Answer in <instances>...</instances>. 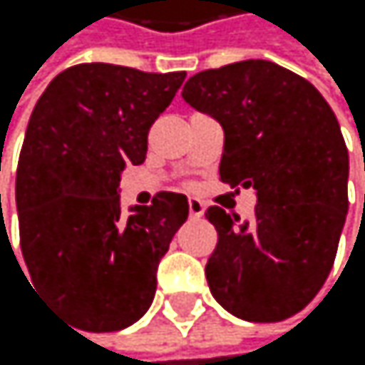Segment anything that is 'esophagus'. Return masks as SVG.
<instances>
[{
  "instance_id": "esophagus-1",
  "label": "esophagus",
  "mask_w": 365,
  "mask_h": 365,
  "mask_svg": "<svg viewBox=\"0 0 365 365\" xmlns=\"http://www.w3.org/2000/svg\"><path fill=\"white\" fill-rule=\"evenodd\" d=\"M188 212H190V219L203 217V212H205L203 201H199V199H188Z\"/></svg>"
}]
</instances>
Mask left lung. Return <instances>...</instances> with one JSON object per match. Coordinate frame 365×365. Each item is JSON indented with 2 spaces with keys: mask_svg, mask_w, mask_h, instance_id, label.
Instances as JSON below:
<instances>
[{
  "mask_svg": "<svg viewBox=\"0 0 365 365\" xmlns=\"http://www.w3.org/2000/svg\"><path fill=\"white\" fill-rule=\"evenodd\" d=\"M181 96L221 122V181L258 199L252 221L205 210L219 234L210 291L247 322L296 315L327 282L348 212V150L333 109L307 78L260 58L199 72Z\"/></svg>",
  "mask_w": 365,
  "mask_h": 365,
  "instance_id": "1",
  "label": "left lung"
}]
</instances>
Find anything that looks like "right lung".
Here are the masks:
<instances>
[{"mask_svg":"<svg viewBox=\"0 0 365 365\" xmlns=\"http://www.w3.org/2000/svg\"><path fill=\"white\" fill-rule=\"evenodd\" d=\"M186 72L111 63L61 72L30 115L17 164L19 241L30 278L78 329L111 333L150 307L158 264L188 219V199L158 192L120 210V175L146 160L150 124Z\"/></svg>","mask_w":365,"mask_h":365,"instance_id":"obj_1","label":"right lung"}]
</instances>
